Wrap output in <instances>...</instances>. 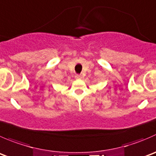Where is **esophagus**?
<instances>
[{
  "mask_svg": "<svg viewBox=\"0 0 156 156\" xmlns=\"http://www.w3.org/2000/svg\"><path fill=\"white\" fill-rule=\"evenodd\" d=\"M75 78H82V75H75Z\"/></svg>",
  "mask_w": 156,
  "mask_h": 156,
  "instance_id": "esophagus-1",
  "label": "esophagus"
}]
</instances>
